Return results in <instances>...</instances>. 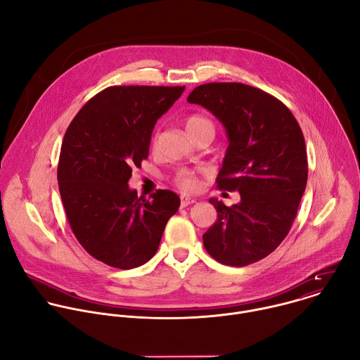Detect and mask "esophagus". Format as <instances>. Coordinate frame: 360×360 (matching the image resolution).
Wrapping results in <instances>:
<instances>
[{
	"mask_svg": "<svg viewBox=\"0 0 360 360\" xmlns=\"http://www.w3.org/2000/svg\"><path fill=\"white\" fill-rule=\"evenodd\" d=\"M196 202V199L195 198H191V196H182L181 198V207L182 208H185V207H188V205H192V203H195Z\"/></svg>",
	"mask_w": 360,
	"mask_h": 360,
	"instance_id": "34e87169",
	"label": "esophagus"
}]
</instances>
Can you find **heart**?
Masks as SVG:
<instances>
[{
    "instance_id": "1",
    "label": "heart",
    "mask_w": 360,
    "mask_h": 360,
    "mask_svg": "<svg viewBox=\"0 0 360 360\" xmlns=\"http://www.w3.org/2000/svg\"><path fill=\"white\" fill-rule=\"evenodd\" d=\"M185 128H186V132H188L189 136H191V135H193L195 132H199V131H202V129H207V128L214 129V125H212V122H211L210 120H207V118H203V117H200V115H192V117H189V118L185 121ZM155 141H157V138H153V141H152L153 145H155ZM174 181H175V184H176L179 188H182L184 191H195V189H198V186H199V179L196 178V175L192 174V172H189V171H186V169L178 171L176 175H175V178H174Z\"/></svg>"
}]
</instances>
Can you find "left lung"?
<instances>
[{"instance_id":"8db88e82","label":"left lung","mask_w":360,"mask_h":360,"mask_svg":"<svg viewBox=\"0 0 360 360\" xmlns=\"http://www.w3.org/2000/svg\"><path fill=\"white\" fill-rule=\"evenodd\" d=\"M188 102L225 127L229 145L217 184L240 195L232 207L210 199L218 219L203 233V246L224 265L258 262L281 245L297 214L307 181L302 129L283 102L240 82L199 85Z\"/></svg>"}]
</instances>
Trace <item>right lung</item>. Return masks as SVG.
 Instances as JSON below:
<instances>
[{"mask_svg":"<svg viewBox=\"0 0 360 360\" xmlns=\"http://www.w3.org/2000/svg\"><path fill=\"white\" fill-rule=\"evenodd\" d=\"M185 86H108L70 124L61 145L58 186L70 226L92 258L118 269L157 253L179 196L158 189L150 199L128 186L148 158L152 129Z\"/></svg>","mask_w":360,"mask_h":360,"instance_id":"right-lung-1","label":"right lung"}]
</instances>
